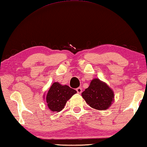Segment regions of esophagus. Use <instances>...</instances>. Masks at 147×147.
Returning <instances> with one entry per match:
<instances>
[{
    "label": "esophagus",
    "instance_id": "1",
    "mask_svg": "<svg viewBox=\"0 0 147 147\" xmlns=\"http://www.w3.org/2000/svg\"><path fill=\"white\" fill-rule=\"evenodd\" d=\"M76 91H77V92L78 93H81V92H82V88H81V87H79V88H77V89H76Z\"/></svg>",
    "mask_w": 147,
    "mask_h": 147
}]
</instances>
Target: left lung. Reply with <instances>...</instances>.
Segmentation results:
<instances>
[{"instance_id":"1","label":"left lung","mask_w":147,"mask_h":147,"mask_svg":"<svg viewBox=\"0 0 147 147\" xmlns=\"http://www.w3.org/2000/svg\"><path fill=\"white\" fill-rule=\"evenodd\" d=\"M82 96L91 107L97 110L107 109L115 97L113 91L98 79L91 81L89 87L82 93Z\"/></svg>"}]
</instances>
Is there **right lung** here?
Wrapping results in <instances>:
<instances>
[{"label":"right lung","instance_id":"add662e5","mask_svg":"<svg viewBox=\"0 0 147 147\" xmlns=\"http://www.w3.org/2000/svg\"><path fill=\"white\" fill-rule=\"evenodd\" d=\"M77 91L67 85L54 82L50 88L46 97L47 106L52 111L59 112L64 108L69 99Z\"/></svg>","mask_w":147,"mask_h":147}]
</instances>
